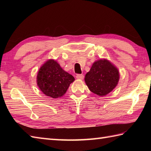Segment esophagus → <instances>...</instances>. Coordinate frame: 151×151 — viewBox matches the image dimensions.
<instances>
[{
  "label": "esophagus",
  "instance_id": "obj_1",
  "mask_svg": "<svg viewBox=\"0 0 151 151\" xmlns=\"http://www.w3.org/2000/svg\"><path fill=\"white\" fill-rule=\"evenodd\" d=\"M76 77L78 79H83L84 78V75H82V74H78V75H76Z\"/></svg>",
  "mask_w": 151,
  "mask_h": 151
}]
</instances>
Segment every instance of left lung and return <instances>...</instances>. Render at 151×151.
Returning <instances> with one entry per match:
<instances>
[{
  "mask_svg": "<svg viewBox=\"0 0 151 151\" xmlns=\"http://www.w3.org/2000/svg\"><path fill=\"white\" fill-rule=\"evenodd\" d=\"M119 79L117 69L106 60L95 62L85 76L86 84L89 90L99 96L106 95L113 90Z\"/></svg>",
  "mask_w": 151,
  "mask_h": 151,
  "instance_id": "1",
  "label": "left lung"
}]
</instances>
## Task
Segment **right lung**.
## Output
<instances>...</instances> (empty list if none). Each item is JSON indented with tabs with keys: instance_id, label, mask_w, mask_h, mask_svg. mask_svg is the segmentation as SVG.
<instances>
[{
	"instance_id": "add662e5",
	"label": "right lung",
	"mask_w": 151,
	"mask_h": 151,
	"mask_svg": "<svg viewBox=\"0 0 151 151\" xmlns=\"http://www.w3.org/2000/svg\"><path fill=\"white\" fill-rule=\"evenodd\" d=\"M75 78L65 72L56 61L48 60L40 69L37 84L45 95L58 98L65 93Z\"/></svg>"
}]
</instances>
